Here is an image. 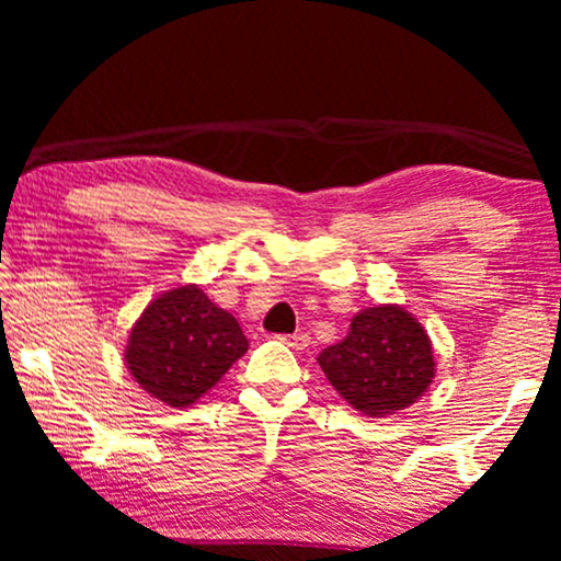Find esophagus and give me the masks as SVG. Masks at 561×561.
I'll return each instance as SVG.
<instances>
[{
	"mask_svg": "<svg viewBox=\"0 0 561 561\" xmlns=\"http://www.w3.org/2000/svg\"><path fill=\"white\" fill-rule=\"evenodd\" d=\"M283 342L288 344V347H294V350H304V347H309V334H286V336H280Z\"/></svg>",
	"mask_w": 561,
	"mask_h": 561,
	"instance_id": "34e87169",
	"label": "esophagus"
}]
</instances>
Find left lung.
Wrapping results in <instances>:
<instances>
[{
	"mask_svg": "<svg viewBox=\"0 0 561 561\" xmlns=\"http://www.w3.org/2000/svg\"><path fill=\"white\" fill-rule=\"evenodd\" d=\"M319 365L344 401L378 419L409 409L434 378L428 334L401 306L357 313L350 334L321 352Z\"/></svg>",
	"mask_w": 561,
	"mask_h": 561,
	"instance_id": "obj_1",
	"label": "left lung"
}]
</instances>
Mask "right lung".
Wrapping results in <instances>:
<instances>
[{"label": "right lung", "instance_id": "obj_1", "mask_svg": "<svg viewBox=\"0 0 561 561\" xmlns=\"http://www.w3.org/2000/svg\"><path fill=\"white\" fill-rule=\"evenodd\" d=\"M248 352L232 313L198 286L158 296L129 332L127 367L142 390L173 409L196 403Z\"/></svg>", "mask_w": 561, "mask_h": 561}]
</instances>
